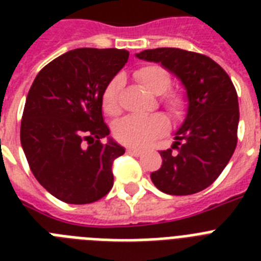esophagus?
<instances>
[{
    "mask_svg": "<svg viewBox=\"0 0 261 261\" xmlns=\"http://www.w3.org/2000/svg\"><path fill=\"white\" fill-rule=\"evenodd\" d=\"M127 153L131 155H135V157H139L142 154V151L138 150V149H133V147H127Z\"/></svg>",
    "mask_w": 261,
    "mask_h": 261,
    "instance_id": "1",
    "label": "esophagus"
}]
</instances>
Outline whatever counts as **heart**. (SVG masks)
<instances>
[{
  "label": "heart",
  "instance_id": "b5f03b06",
  "mask_svg": "<svg viewBox=\"0 0 261 261\" xmlns=\"http://www.w3.org/2000/svg\"><path fill=\"white\" fill-rule=\"evenodd\" d=\"M135 77L147 92L154 96L164 94L171 87V77L160 65H146L135 71ZM123 79L116 75L102 92V110L111 116L119 114V93ZM164 106L174 116H180L186 108V98L180 92H168L163 97ZM168 130V119L164 115L151 116H127L115 123L114 135L119 142L131 147H146L155 138L164 135Z\"/></svg>",
  "mask_w": 261,
  "mask_h": 261
}]
</instances>
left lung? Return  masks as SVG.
<instances>
[{
    "instance_id": "1",
    "label": "left lung",
    "mask_w": 261,
    "mask_h": 261,
    "mask_svg": "<svg viewBox=\"0 0 261 261\" xmlns=\"http://www.w3.org/2000/svg\"><path fill=\"white\" fill-rule=\"evenodd\" d=\"M135 57L161 63L186 89L188 107L172 148L160 151L163 165L150 174L164 194L191 195L217 180L234 153L240 111L236 88L213 59L181 48H153Z\"/></svg>"
}]
</instances>
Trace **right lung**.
Segmentation results:
<instances>
[{
  "instance_id": "add662e5",
  "label": "right lung",
  "mask_w": 261,
  "mask_h": 261,
  "mask_svg": "<svg viewBox=\"0 0 261 261\" xmlns=\"http://www.w3.org/2000/svg\"><path fill=\"white\" fill-rule=\"evenodd\" d=\"M128 54L118 48L67 51L39 71L28 92L22 150L36 180L62 202H96L114 186L112 164L124 147L110 137L101 98Z\"/></svg>"
}]
</instances>
